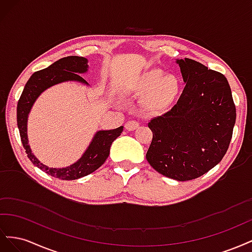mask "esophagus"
<instances>
[{"label":"esophagus","mask_w":252,"mask_h":252,"mask_svg":"<svg viewBox=\"0 0 252 252\" xmlns=\"http://www.w3.org/2000/svg\"><path fill=\"white\" fill-rule=\"evenodd\" d=\"M139 125H140V123H139L138 121L130 120V121L126 122V124H125V128L127 129L128 131H131V130H134V129L138 128V127H139Z\"/></svg>","instance_id":"obj_1"}]
</instances>
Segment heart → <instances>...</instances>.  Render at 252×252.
Here are the masks:
<instances>
[{"instance_id":"heart-1","label":"heart","mask_w":252,"mask_h":252,"mask_svg":"<svg viewBox=\"0 0 252 252\" xmlns=\"http://www.w3.org/2000/svg\"><path fill=\"white\" fill-rule=\"evenodd\" d=\"M141 90L148 91L143 98L145 108L150 111L164 109L177 96L179 82L173 75H166L161 70H152L143 79Z\"/></svg>"}]
</instances>
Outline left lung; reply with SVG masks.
Here are the masks:
<instances>
[{
  "mask_svg": "<svg viewBox=\"0 0 252 252\" xmlns=\"http://www.w3.org/2000/svg\"><path fill=\"white\" fill-rule=\"evenodd\" d=\"M186 86L177 104L148 127V163L177 181L201 177L227 152L235 123V105L225 75L191 59L178 60Z\"/></svg>",
  "mask_w": 252,
  "mask_h": 252,
  "instance_id": "1",
  "label": "left lung"
}]
</instances>
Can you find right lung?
<instances>
[{"label":"right lung","instance_id":"obj_1","mask_svg":"<svg viewBox=\"0 0 252 252\" xmlns=\"http://www.w3.org/2000/svg\"><path fill=\"white\" fill-rule=\"evenodd\" d=\"M87 59L70 56L60 59L45 69L35 71L27 81L24 90L20 96L17 107V122L23 147L30 161L44 172L60 180L70 181L85 177L95 171L107 159L112 142L123 132V126L113 130L96 132L93 142L77 163L66 168H49L42 164L30 150L27 139V118L36 97L45 89L55 84L65 81H79L87 84L79 73L87 71Z\"/></svg>","mask_w":252,"mask_h":252}]
</instances>
